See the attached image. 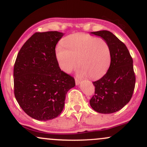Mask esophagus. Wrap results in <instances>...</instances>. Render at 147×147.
<instances>
[{
	"instance_id": "34e87169",
	"label": "esophagus",
	"mask_w": 147,
	"mask_h": 147,
	"mask_svg": "<svg viewBox=\"0 0 147 147\" xmlns=\"http://www.w3.org/2000/svg\"><path fill=\"white\" fill-rule=\"evenodd\" d=\"M80 82H81V80H79V79H77V78H75V84H76V85H79Z\"/></svg>"
}]
</instances>
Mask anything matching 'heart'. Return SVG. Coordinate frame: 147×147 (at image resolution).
I'll use <instances>...</instances> for the list:
<instances>
[{
	"mask_svg": "<svg viewBox=\"0 0 147 147\" xmlns=\"http://www.w3.org/2000/svg\"><path fill=\"white\" fill-rule=\"evenodd\" d=\"M56 58L60 68L69 73L77 65L81 75L92 79L104 76L109 70L111 54L109 45L102 38L86 34H76L65 38L56 48Z\"/></svg>",
	"mask_w": 147,
	"mask_h": 147,
	"instance_id": "1",
	"label": "heart"
}]
</instances>
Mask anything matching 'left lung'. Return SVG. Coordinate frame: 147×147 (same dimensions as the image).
I'll use <instances>...</instances> for the list:
<instances>
[{
	"mask_svg": "<svg viewBox=\"0 0 147 147\" xmlns=\"http://www.w3.org/2000/svg\"><path fill=\"white\" fill-rule=\"evenodd\" d=\"M109 45L111 61L109 70L99 80L92 82L95 95L90 100L92 109L99 113L117 112L132 97L136 84L133 59L124 43L107 30L92 32Z\"/></svg>",
	"mask_w": 147,
	"mask_h": 147,
	"instance_id": "left-lung-1",
	"label": "left lung"
}]
</instances>
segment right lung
Masks as SVG:
<instances>
[{"label":"right lung","instance_id":"1","mask_svg":"<svg viewBox=\"0 0 147 147\" xmlns=\"http://www.w3.org/2000/svg\"><path fill=\"white\" fill-rule=\"evenodd\" d=\"M64 34L36 32L18 52L14 67V95L30 117L48 121L63 111L68 91L75 79L61 70L55 47Z\"/></svg>","mask_w":147,"mask_h":147}]
</instances>
